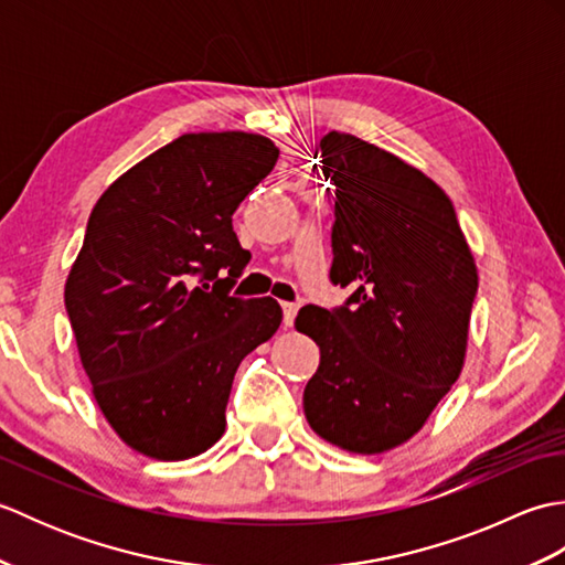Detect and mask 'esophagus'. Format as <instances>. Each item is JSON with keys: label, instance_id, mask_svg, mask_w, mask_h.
Segmentation results:
<instances>
[{"label": "esophagus", "instance_id": "obj_1", "mask_svg": "<svg viewBox=\"0 0 565 565\" xmlns=\"http://www.w3.org/2000/svg\"><path fill=\"white\" fill-rule=\"evenodd\" d=\"M281 308H284V326L286 328H291L294 326V320H296V313H298V303H281Z\"/></svg>", "mask_w": 565, "mask_h": 565}]
</instances>
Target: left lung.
Segmentation results:
<instances>
[{
  "instance_id": "1",
  "label": "left lung",
  "mask_w": 565,
  "mask_h": 565,
  "mask_svg": "<svg viewBox=\"0 0 565 565\" xmlns=\"http://www.w3.org/2000/svg\"><path fill=\"white\" fill-rule=\"evenodd\" d=\"M320 158L334 184L330 281L352 296L298 310L296 330L320 347L303 411L334 447L381 454L419 431L459 379L478 271L427 174L338 130Z\"/></svg>"
}]
</instances>
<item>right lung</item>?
I'll return each instance as SVG.
<instances>
[{
    "instance_id": "obj_1",
    "label": "right lung",
    "mask_w": 565,
    "mask_h": 565,
    "mask_svg": "<svg viewBox=\"0 0 565 565\" xmlns=\"http://www.w3.org/2000/svg\"><path fill=\"white\" fill-rule=\"evenodd\" d=\"M276 160L257 134H186L92 209L65 308L106 423L150 459H191L223 437L239 362L281 326L274 298L227 294L249 262L233 213Z\"/></svg>"
}]
</instances>
